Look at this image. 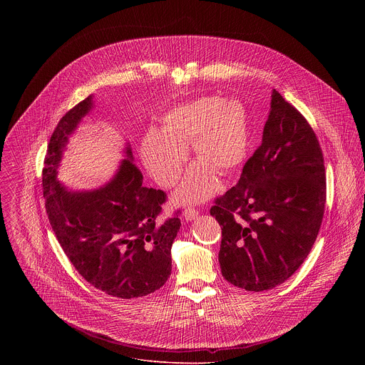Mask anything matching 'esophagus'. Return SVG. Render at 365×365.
<instances>
[{"mask_svg": "<svg viewBox=\"0 0 365 365\" xmlns=\"http://www.w3.org/2000/svg\"><path fill=\"white\" fill-rule=\"evenodd\" d=\"M198 215H200V212L197 209L187 208L184 210V217L187 220H194L195 217H198Z\"/></svg>", "mask_w": 365, "mask_h": 365, "instance_id": "1", "label": "esophagus"}]
</instances>
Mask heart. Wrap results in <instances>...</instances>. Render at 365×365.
Listing matches in <instances>:
<instances>
[{
    "label": "heart",
    "mask_w": 365,
    "mask_h": 365,
    "mask_svg": "<svg viewBox=\"0 0 365 365\" xmlns=\"http://www.w3.org/2000/svg\"><path fill=\"white\" fill-rule=\"evenodd\" d=\"M192 143L197 164L175 194L182 204L201 202L217 188L220 175H230L245 163L249 149V120L237 100L200 97L171 108L163 116L161 130H150L142 142L146 168L163 187L180 178Z\"/></svg>",
    "instance_id": "b5f03b06"
}]
</instances>
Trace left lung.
<instances>
[{"mask_svg":"<svg viewBox=\"0 0 365 365\" xmlns=\"http://www.w3.org/2000/svg\"><path fill=\"white\" fill-rule=\"evenodd\" d=\"M324 204L319 140L304 115L274 90L260 146L239 182L210 208L222 226L225 279L255 292L287 281L312 249Z\"/></svg>","mask_w":365,"mask_h":365,"instance_id":"8db88e82","label":"left lung"}]
</instances>
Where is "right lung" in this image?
Instances as JSON below:
<instances>
[{"instance_id":"obj_1","label":"right lung","mask_w":365,"mask_h":365,"mask_svg":"<svg viewBox=\"0 0 365 365\" xmlns=\"http://www.w3.org/2000/svg\"><path fill=\"white\" fill-rule=\"evenodd\" d=\"M93 108L91 96L71 108L53 132L42 185L53 232L78 274L105 294L130 299L149 295L171 274L178 212L161 220L165 192L143 187L132 150L115 177L93 191H70L56 180L68 136Z\"/></svg>"}]
</instances>
